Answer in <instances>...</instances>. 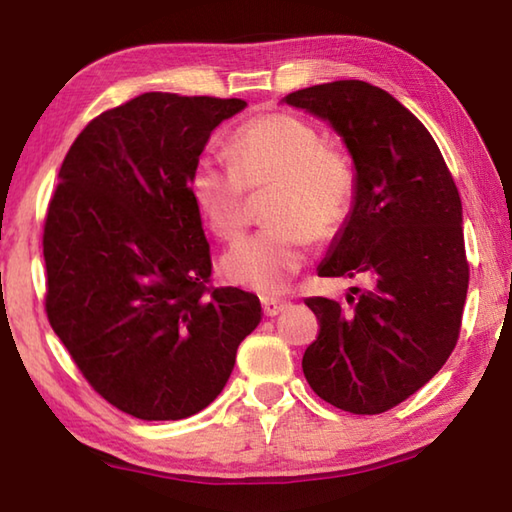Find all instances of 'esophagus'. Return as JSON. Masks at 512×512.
I'll return each instance as SVG.
<instances>
[{
    "mask_svg": "<svg viewBox=\"0 0 512 512\" xmlns=\"http://www.w3.org/2000/svg\"><path fill=\"white\" fill-rule=\"evenodd\" d=\"M262 307H264V314L273 318L277 314H282V311L289 307V302L287 300H277V298H264Z\"/></svg>",
    "mask_w": 512,
    "mask_h": 512,
    "instance_id": "1",
    "label": "esophagus"
}]
</instances>
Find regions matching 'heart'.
<instances>
[{"mask_svg": "<svg viewBox=\"0 0 512 512\" xmlns=\"http://www.w3.org/2000/svg\"><path fill=\"white\" fill-rule=\"evenodd\" d=\"M230 167L196 162L189 196L216 239L232 241L246 228V189L273 185L266 230L221 257L223 280L273 296L305 264L309 241L332 239L352 212L357 176L339 146L323 144L314 124L293 112L246 121L228 142Z\"/></svg>", "mask_w": 512, "mask_h": 512, "instance_id": "1", "label": "heart"}]
</instances>
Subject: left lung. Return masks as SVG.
Wrapping results in <instances>:
<instances>
[{
	"instance_id": "8db88e82",
	"label": "left lung",
	"mask_w": 512,
	"mask_h": 512,
	"mask_svg": "<svg viewBox=\"0 0 512 512\" xmlns=\"http://www.w3.org/2000/svg\"><path fill=\"white\" fill-rule=\"evenodd\" d=\"M327 121L348 149L357 196L323 277H368L339 300L307 298L320 320L302 372L320 400L375 415L427 384L452 354L470 268L463 205L427 128L386 90L334 81L282 99Z\"/></svg>"
}]
</instances>
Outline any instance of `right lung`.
<instances>
[{
	"label": "right lung",
	"instance_id": "right-lung-1",
	"mask_svg": "<svg viewBox=\"0 0 512 512\" xmlns=\"http://www.w3.org/2000/svg\"><path fill=\"white\" fill-rule=\"evenodd\" d=\"M241 99L146 92L76 137L49 203L47 316L94 391L140 420H183L228 384L262 320L241 289H214L189 176Z\"/></svg>",
	"mask_w": 512,
	"mask_h": 512
}]
</instances>
